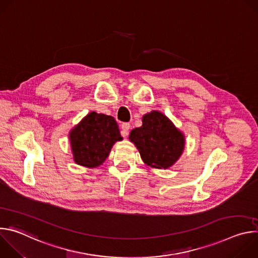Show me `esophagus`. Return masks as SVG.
I'll return each mask as SVG.
<instances>
[{"mask_svg":"<svg viewBox=\"0 0 258 258\" xmlns=\"http://www.w3.org/2000/svg\"><path fill=\"white\" fill-rule=\"evenodd\" d=\"M130 127H131V124L128 123V122H123L122 124H121V135L123 136V137H126L127 135H128V130H130Z\"/></svg>","mask_w":258,"mask_h":258,"instance_id":"obj_1","label":"esophagus"}]
</instances>
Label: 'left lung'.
<instances>
[{
	"mask_svg": "<svg viewBox=\"0 0 258 258\" xmlns=\"http://www.w3.org/2000/svg\"><path fill=\"white\" fill-rule=\"evenodd\" d=\"M142 122V126L133 130L128 137L142 160L153 168L171 167L185 149V135L158 110L145 114Z\"/></svg>",
	"mask_w": 258,
	"mask_h": 258,
	"instance_id": "8db88e82",
	"label": "left lung"
}]
</instances>
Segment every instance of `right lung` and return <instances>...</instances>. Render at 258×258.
Listing matches in <instances>:
<instances>
[{
  "instance_id": "1",
  "label": "right lung",
  "mask_w": 258,
  "mask_h": 258,
  "mask_svg": "<svg viewBox=\"0 0 258 258\" xmlns=\"http://www.w3.org/2000/svg\"><path fill=\"white\" fill-rule=\"evenodd\" d=\"M117 141H122V137L116 120L95 111L87 114L69 132L73 160L88 168L103 164Z\"/></svg>"
}]
</instances>
